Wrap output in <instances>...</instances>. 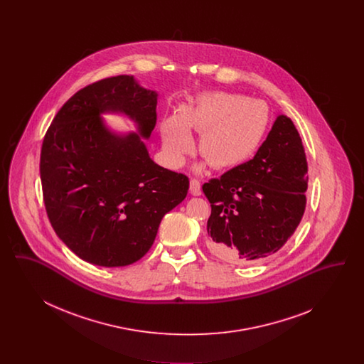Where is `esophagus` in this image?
Masks as SVG:
<instances>
[{"label": "esophagus", "instance_id": "1", "mask_svg": "<svg viewBox=\"0 0 364 364\" xmlns=\"http://www.w3.org/2000/svg\"><path fill=\"white\" fill-rule=\"evenodd\" d=\"M190 191L191 193H192L193 196H199V195L202 193V190H200V183H199L198 180H191Z\"/></svg>", "mask_w": 364, "mask_h": 364}]
</instances>
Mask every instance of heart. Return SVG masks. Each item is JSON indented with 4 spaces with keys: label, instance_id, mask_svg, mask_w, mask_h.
Returning a JSON list of instances; mask_svg holds the SVG:
<instances>
[{
    "label": "heart",
    "instance_id": "heart-1",
    "mask_svg": "<svg viewBox=\"0 0 364 364\" xmlns=\"http://www.w3.org/2000/svg\"><path fill=\"white\" fill-rule=\"evenodd\" d=\"M269 124L267 106L232 92H208L196 102L184 105L180 116L166 117L161 124L162 151L169 166L180 168L195 149L191 131L202 134L199 151L206 156L198 165L218 169L237 166L254 156Z\"/></svg>",
    "mask_w": 364,
    "mask_h": 364
}]
</instances>
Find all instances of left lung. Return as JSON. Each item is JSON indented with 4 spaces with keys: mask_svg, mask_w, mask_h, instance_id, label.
Wrapping results in <instances>:
<instances>
[{
    "mask_svg": "<svg viewBox=\"0 0 364 364\" xmlns=\"http://www.w3.org/2000/svg\"><path fill=\"white\" fill-rule=\"evenodd\" d=\"M307 171L300 135L279 114L252 159L203 184L208 250L240 266L277 252L304 214Z\"/></svg>",
    "mask_w": 364,
    "mask_h": 364,
    "instance_id": "left-lung-1",
    "label": "left lung"
}]
</instances>
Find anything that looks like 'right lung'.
Instances as JSON below:
<instances>
[{
	"label": "right lung",
	"instance_id": "right-lung-1",
	"mask_svg": "<svg viewBox=\"0 0 364 364\" xmlns=\"http://www.w3.org/2000/svg\"><path fill=\"white\" fill-rule=\"evenodd\" d=\"M156 101L134 76L107 77L70 98L45 135L39 171L48 217L88 263L120 267L143 258L164 215L187 196L188 177L159 166L144 143ZM104 114L127 117L136 131L114 132Z\"/></svg>",
	"mask_w": 364,
	"mask_h": 364
}]
</instances>
